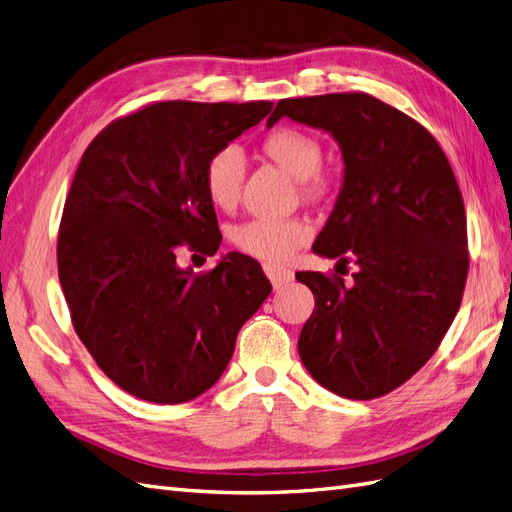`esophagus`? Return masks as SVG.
I'll return each instance as SVG.
<instances>
[{
	"instance_id": "esophagus-1",
	"label": "esophagus",
	"mask_w": 512,
	"mask_h": 512,
	"mask_svg": "<svg viewBox=\"0 0 512 512\" xmlns=\"http://www.w3.org/2000/svg\"><path fill=\"white\" fill-rule=\"evenodd\" d=\"M262 269H265V275L269 277V282L273 284V288H280L288 282H292L294 273L286 267H280V265H273V262H267V265H262Z\"/></svg>"
}]
</instances>
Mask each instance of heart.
<instances>
[{
	"label": "heart",
	"mask_w": 512,
	"mask_h": 512,
	"mask_svg": "<svg viewBox=\"0 0 512 512\" xmlns=\"http://www.w3.org/2000/svg\"><path fill=\"white\" fill-rule=\"evenodd\" d=\"M262 153L284 166L301 183V192L318 198L329 190V177L320 168L322 145L314 134L280 126L262 138ZM203 183L213 207L232 209L241 196L243 158L237 147H222L205 164ZM314 235L305 218H254L230 228V243L239 252L260 260H286Z\"/></svg>",
	"instance_id": "heart-1"
}]
</instances>
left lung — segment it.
<instances>
[{
	"label": "left lung",
	"instance_id": "left-lung-1",
	"mask_svg": "<svg viewBox=\"0 0 512 512\" xmlns=\"http://www.w3.org/2000/svg\"><path fill=\"white\" fill-rule=\"evenodd\" d=\"M284 115L331 132L344 158V188L314 243L337 269L297 273L316 297L301 361L339 397H382L431 359L461 305L470 254L459 183L427 128L363 91L280 100L269 126ZM350 259L360 269L346 285Z\"/></svg>",
	"mask_w": 512,
	"mask_h": 512
}]
</instances>
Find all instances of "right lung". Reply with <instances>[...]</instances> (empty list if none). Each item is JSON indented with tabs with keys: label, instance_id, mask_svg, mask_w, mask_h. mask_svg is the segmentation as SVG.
<instances>
[{
	"label": "right lung",
	"instance_id": "right-lung-1",
	"mask_svg": "<svg viewBox=\"0 0 512 512\" xmlns=\"http://www.w3.org/2000/svg\"><path fill=\"white\" fill-rule=\"evenodd\" d=\"M271 106L151 102L108 123L76 168L57 235L59 282L76 335L138 399L181 404L211 389L269 297L250 256L232 252L194 273L177 252H218L205 164Z\"/></svg>",
	"mask_w": 512,
	"mask_h": 512
}]
</instances>
